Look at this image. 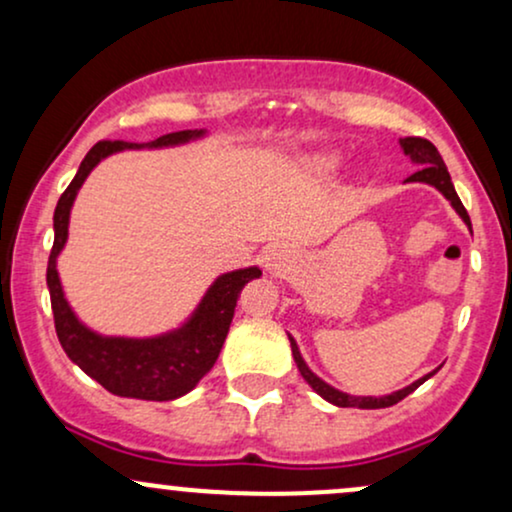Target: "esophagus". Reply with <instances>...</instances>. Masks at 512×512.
Here are the masks:
<instances>
[{"label": "esophagus", "instance_id": "34e87169", "mask_svg": "<svg viewBox=\"0 0 512 512\" xmlns=\"http://www.w3.org/2000/svg\"><path fill=\"white\" fill-rule=\"evenodd\" d=\"M264 269H267L272 276H286L293 269V252L289 248H284V245H274V248H269L264 252Z\"/></svg>", "mask_w": 512, "mask_h": 512}]
</instances>
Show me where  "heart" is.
Here are the masks:
<instances>
[{
  "label": "heart",
  "instance_id": "b5f03b06",
  "mask_svg": "<svg viewBox=\"0 0 512 512\" xmlns=\"http://www.w3.org/2000/svg\"><path fill=\"white\" fill-rule=\"evenodd\" d=\"M337 156H330V154H322V156H313L308 161V166H310V170H315V173H320V175H327V173H332V170H337Z\"/></svg>",
  "mask_w": 512,
  "mask_h": 512
}]
</instances>
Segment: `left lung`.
Masks as SVG:
<instances>
[{
    "instance_id": "8db88e82",
    "label": "left lung",
    "mask_w": 512,
    "mask_h": 512,
    "mask_svg": "<svg viewBox=\"0 0 512 512\" xmlns=\"http://www.w3.org/2000/svg\"><path fill=\"white\" fill-rule=\"evenodd\" d=\"M399 146H402L404 156H409L411 163H414V166H419V170H416L414 175H409V178L404 180V182H426V185L436 187L440 195H443L452 204V209H455L457 214H460V219L467 223L469 231H472V221H469L467 209L462 207L460 197H457L455 185H452L448 168H445L443 158H440L436 146L428 142V139H421V137H404V139H399ZM289 342H291V351H293V361H296L298 370H301L305 383L313 387V390L322 399L332 402L334 407H358V409H385V407H392V404H397L399 399H404L407 395H411V392H414L416 387L424 385L426 380L431 378V375H436V370H438L436 368V370H433V373L424 375V378H419V380H416V383L402 387V390L392 392V395L356 397V395H346V392L337 390V387H332V385H327L322 378H317L313 370L308 368V363L303 361L301 349H298L296 339H293L291 334H289Z\"/></svg>"
}]
</instances>
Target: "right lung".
Wrapping results in <instances>:
<instances>
[{"label": "right lung", "instance_id": "right-lung-1", "mask_svg": "<svg viewBox=\"0 0 512 512\" xmlns=\"http://www.w3.org/2000/svg\"><path fill=\"white\" fill-rule=\"evenodd\" d=\"M204 134L207 129H182V132L163 134L146 144L98 142L81 161L74 180L69 182L57 202L55 219H52L55 243H52L48 260V289L57 339H60L64 354L72 358L88 378L101 383L105 390L117 397L170 402V399H178L195 390L221 354L240 291L248 281L262 276V269L245 267L216 276L192 315L175 330L156 334V337H105V334L93 332L76 317L64 296L60 272H57V257L67 245L74 199L91 170L103 158L127 149H168V146L195 142Z\"/></svg>", "mask_w": 512, "mask_h": 512}]
</instances>
